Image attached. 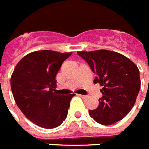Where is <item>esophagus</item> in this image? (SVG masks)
<instances>
[{"label":"esophagus","instance_id":"esophagus-1","mask_svg":"<svg viewBox=\"0 0 149 149\" xmlns=\"http://www.w3.org/2000/svg\"><path fill=\"white\" fill-rule=\"evenodd\" d=\"M79 96L81 98H83V99H85V98L88 97V96H87V95H82V94H79Z\"/></svg>","mask_w":149,"mask_h":149}]
</instances>
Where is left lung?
Listing matches in <instances>:
<instances>
[{
  "instance_id": "obj_1",
  "label": "left lung",
  "mask_w": 149,
  "mask_h": 149,
  "mask_svg": "<svg viewBox=\"0 0 149 149\" xmlns=\"http://www.w3.org/2000/svg\"><path fill=\"white\" fill-rule=\"evenodd\" d=\"M96 74L94 84L103 87L99 106L89 110L97 123L111 125L123 119L133 107L141 87L137 66L122 54L109 50L77 52Z\"/></svg>"
}]
</instances>
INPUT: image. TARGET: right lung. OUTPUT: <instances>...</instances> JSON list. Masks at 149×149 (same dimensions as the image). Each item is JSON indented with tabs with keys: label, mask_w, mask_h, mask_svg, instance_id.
Segmentation results:
<instances>
[{
	"label": "right lung",
	"mask_w": 149,
	"mask_h": 149,
	"mask_svg": "<svg viewBox=\"0 0 149 149\" xmlns=\"http://www.w3.org/2000/svg\"><path fill=\"white\" fill-rule=\"evenodd\" d=\"M72 54L33 52L14 68L10 87L16 104L26 117L40 127H58L67 117L70 101L75 94H55V88L58 72Z\"/></svg>",
	"instance_id": "right-lung-1"
}]
</instances>
